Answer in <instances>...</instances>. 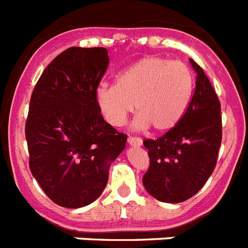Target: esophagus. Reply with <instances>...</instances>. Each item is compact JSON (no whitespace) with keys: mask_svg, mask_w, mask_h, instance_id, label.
I'll use <instances>...</instances> for the list:
<instances>
[{"mask_svg":"<svg viewBox=\"0 0 248 248\" xmlns=\"http://www.w3.org/2000/svg\"><path fill=\"white\" fill-rule=\"evenodd\" d=\"M127 141L128 144L134 145V146H140V145H142V139L136 138V136H130Z\"/></svg>","mask_w":248,"mask_h":248,"instance_id":"1","label":"esophagus"}]
</instances>
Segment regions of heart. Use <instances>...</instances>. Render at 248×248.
Here are the masks:
<instances>
[{"mask_svg": "<svg viewBox=\"0 0 248 248\" xmlns=\"http://www.w3.org/2000/svg\"><path fill=\"white\" fill-rule=\"evenodd\" d=\"M194 74L181 61L145 57L124 70L117 84H100L95 102L104 120L114 127L126 122L135 109V127L149 124L155 131L174 127L190 106Z\"/></svg>", "mask_w": 248, "mask_h": 248, "instance_id": "obj_1", "label": "heart"}]
</instances>
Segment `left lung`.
I'll return each mask as SVG.
<instances>
[{"label": "left lung", "mask_w": 248, "mask_h": 248, "mask_svg": "<svg viewBox=\"0 0 248 248\" xmlns=\"http://www.w3.org/2000/svg\"><path fill=\"white\" fill-rule=\"evenodd\" d=\"M190 62L196 81L183 117L156 140H144L150 166L142 183L163 202H182L196 195L214 172L222 144L219 98L204 70L192 58Z\"/></svg>", "instance_id": "8db88e82"}]
</instances>
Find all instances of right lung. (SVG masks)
<instances>
[{
  "mask_svg": "<svg viewBox=\"0 0 248 248\" xmlns=\"http://www.w3.org/2000/svg\"><path fill=\"white\" fill-rule=\"evenodd\" d=\"M109 63L103 47H71L40 75L25 124L31 174L54 204H92L108 182L127 135L107 124L95 92Z\"/></svg>",
  "mask_w": 248,
  "mask_h": 248,
  "instance_id": "1",
  "label": "right lung"
}]
</instances>
